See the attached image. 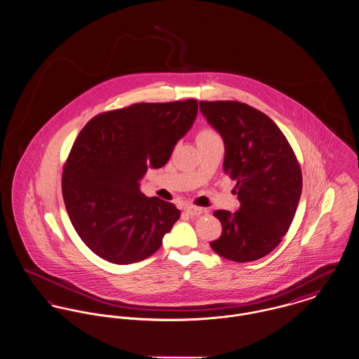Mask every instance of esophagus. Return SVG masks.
Segmentation results:
<instances>
[{
	"label": "esophagus",
	"mask_w": 359,
	"mask_h": 359,
	"mask_svg": "<svg viewBox=\"0 0 359 359\" xmlns=\"http://www.w3.org/2000/svg\"><path fill=\"white\" fill-rule=\"evenodd\" d=\"M185 211L191 216H198L205 212V210L200 208V207H194V205H187L185 207Z\"/></svg>",
	"instance_id": "obj_1"
}]
</instances>
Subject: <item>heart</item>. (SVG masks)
Segmentation results:
<instances>
[{
	"instance_id": "obj_1",
	"label": "heart",
	"mask_w": 359,
	"mask_h": 359,
	"mask_svg": "<svg viewBox=\"0 0 359 359\" xmlns=\"http://www.w3.org/2000/svg\"><path fill=\"white\" fill-rule=\"evenodd\" d=\"M220 139L219 133L216 132L214 128L211 126H203L200 128L198 133H197V143L198 142H210V140H217Z\"/></svg>"
}]
</instances>
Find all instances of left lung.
<instances>
[{
  "label": "left lung",
  "instance_id": "left-lung-1",
  "mask_svg": "<svg viewBox=\"0 0 359 359\" xmlns=\"http://www.w3.org/2000/svg\"><path fill=\"white\" fill-rule=\"evenodd\" d=\"M200 110L224 142V172L237 181L234 214L219 210L222 236L210 245L227 260L248 263L271 253L294 219L302 171L278 125L237 100H201Z\"/></svg>",
  "mask_w": 359,
  "mask_h": 359
}]
</instances>
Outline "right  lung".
Listing matches in <instances>:
<instances>
[{
	"label": "right lung",
	"instance_id": "1",
	"mask_svg": "<svg viewBox=\"0 0 359 359\" xmlns=\"http://www.w3.org/2000/svg\"><path fill=\"white\" fill-rule=\"evenodd\" d=\"M196 99L136 103L97 114L74 140L62 171V196L81 241L106 262L132 264L154 255L181 211L147 197L139 181L168 163L196 120Z\"/></svg>",
	"mask_w": 359,
	"mask_h": 359
}]
</instances>
